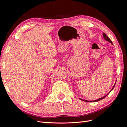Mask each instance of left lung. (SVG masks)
Returning <instances> with one entry per match:
<instances>
[{"label":"left lung","instance_id":"obj_1","mask_svg":"<svg viewBox=\"0 0 127 127\" xmlns=\"http://www.w3.org/2000/svg\"><path fill=\"white\" fill-rule=\"evenodd\" d=\"M103 37H104V39H105V40L107 41H108V42H109L110 43H111V45H113V42H112V41H111V40L110 39V38H109L108 36H107V35H106V34H105V33H103ZM115 83H116V82L115 83V84L114 85L112 89H111V90H110V91H109V92H108V93H107V94L106 95L104 96H103V97H100V98H98V99L94 100H92V101H89V100H83V99H82V98H79V99L81 100H82V101H86V102H96V101H100V100H101L103 99V98H105V97H106V96L107 95H109V94L110 93V92L111 91H112V90H113V89H114V86H115Z\"/></svg>","mask_w":127,"mask_h":127}]
</instances>
